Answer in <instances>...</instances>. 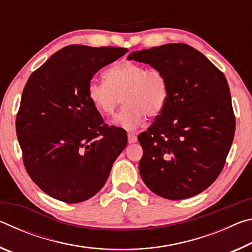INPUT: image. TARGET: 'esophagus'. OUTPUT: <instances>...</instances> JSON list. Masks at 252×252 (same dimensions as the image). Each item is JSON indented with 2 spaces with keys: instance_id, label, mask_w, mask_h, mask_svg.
<instances>
[{
  "instance_id": "esophagus-1",
  "label": "esophagus",
  "mask_w": 252,
  "mask_h": 252,
  "mask_svg": "<svg viewBox=\"0 0 252 252\" xmlns=\"http://www.w3.org/2000/svg\"><path fill=\"white\" fill-rule=\"evenodd\" d=\"M136 140H138V138H136L135 133H132V132H129V133H127V142L134 143L136 142Z\"/></svg>"
}]
</instances>
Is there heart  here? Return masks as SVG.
<instances>
[{"label":"heart","mask_w":252,"mask_h":252,"mask_svg":"<svg viewBox=\"0 0 252 252\" xmlns=\"http://www.w3.org/2000/svg\"><path fill=\"white\" fill-rule=\"evenodd\" d=\"M104 81L92 80L88 84V96L103 114L112 116L120 103L126 102L114 123L132 130L144 118L161 116L168 103L169 82L159 67L123 61L105 71Z\"/></svg>","instance_id":"b5f03b06"}]
</instances>
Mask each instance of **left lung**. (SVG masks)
Segmentation results:
<instances>
[{
  "label": "left lung",
  "instance_id": "1",
  "mask_svg": "<svg viewBox=\"0 0 252 252\" xmlns=\"http://www.w3.org/2000/svg\"><path fill=\"white\" fill-rule=\"evenodd\" d=\"M127 59L159 67L169 82L167 106L138 136L143 182L170 200L199 194L222 171L233 141L236 118L227 79L183 43L135 51Z\"/></svg>",
  "mask_w": 252,
  "mask_h": 252
}]
</instances>
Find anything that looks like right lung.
Here are the masks:
<instances>
[{
    "label": "right lung",
    "mask_w": 252,
    "mask_h": 252,
    "mask_svg": "<svg viewBox=\"0 0 252 252\" xmlns=\"http://www.w3.org/2000/svg\"><path fill=\"white\" fill-rule=\"evenodd\" d=\"M125 48L69 45L30 75L16 114V134L27 172L50 197L66 203L90 199L103 188L126 148V132L104 123L88 84Z\"/></svg>",
    "instance_id": "1"
}]
</instances>
